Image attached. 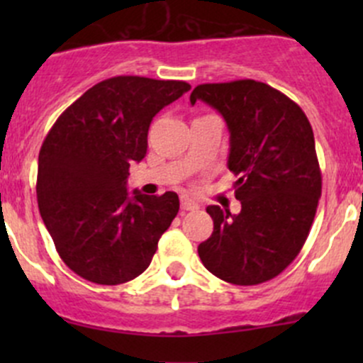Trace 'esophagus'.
<instances>
[{"label": "esophagus", "mask_w": 363, "mask_h": 363, "mask_svg": "<svg viewBox=\"0 0 363 363\" xmlns=\"http://www.w3.org/2000/svg\"><path fill=\"white\" fill-rule=\"evenodd\" d=\"M181 208L184 212H188V211H196V208H200V205L195 202V200H191V199H188V196H182L181 199Z\"/></svg>", "instance_id": "esophagus-1"}]
</instances>
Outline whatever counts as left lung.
Segmentation results:
<instances>
[{"label":"left lung","mask_w":363,"mask_h":363,"mask_svg":"<svg viewBox=\"0 0 363 363\" xmlns=\"http://www.w3.org/2000/svg\"><path fill=\"white\" fill-rule=\"evenodd\" d=\"M196 100L225 117L242 205L239 214L208 205L214 232L199 256L226 283H265L296 258L316 216L321 172L313 128L294 100L258 80L200 84L189 96L191 105Z\"/></svg>","instance_id":"obj_1"}]
</instances>
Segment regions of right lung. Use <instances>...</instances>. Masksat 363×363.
<instances>
[{
	"instance_id": "1",
	"label": "right lung",
	"mask_w": 363,
	"mask_h": 363,
	"mask_svg": "<svg viewBox=\"0 0 363 363\" xmlns=\"http://www.w3.org/2000/svg\"><path fill=\"white\" fill-rule=\"evenodd\" d=\"M191 89L182 80H101L57 117L38 155L36 196L61 259L84 279L140 276L179 212L177 193L128 195L130 164L144 160L161 108Z\"/></svg>"
}]
</instances>
